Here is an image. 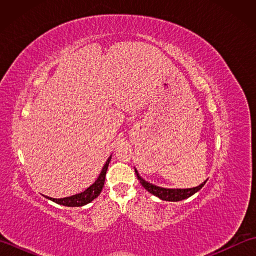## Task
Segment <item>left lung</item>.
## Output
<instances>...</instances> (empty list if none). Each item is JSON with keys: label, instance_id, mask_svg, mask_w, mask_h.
<instances>
[{"label": "left lung", "instance_id": "left-lung-1", "mask_svg": "<svg viewBox=\"0 0 256 256\" xmlns=\"http://www.w3.org/2000/svg\"><path fill=\"white\" fill-rule=\"evenodd\" d=\"M135 174H136L138 179L140 180V184L148 190V192H150L152 194L156 196L162 200L165 201H180L184 199H187L189 197H192V194H194L196 192H198L199 190L204 186V184L206 182V180H204L202 184H200L199 186L194 187V188H186V189H175V188H164V187H160L156 186L154 184H150L148 182H146L145 179H143L142 177L140 176V174L138 172L136 168H135Z\"/></svg>", "mask_w": 256, "mask_h": 256}]
</instances>
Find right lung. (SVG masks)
<instances>
[{
  "label": "right lung",
  "instance_id": "right-lung-1",
  "mask_svg": "<svg viewBox=\"0 0 256 256\" xmlns=\"http://www.w3.org/2000/svg\"><path fill=\"white\" fill-rule=\"evenodd\" d=\"M111 157H112V155H110V157H108V158L106 160V164H104V166H103L99 177L96 178V180L94 184H92L90 187L86 188L84 192H80V194H76L74 196H70V197L60 198V199L52 198V197H48V196H44V197L54 201V202L64 206H82L86 204L91 202L92 200L96 199L98 196L100 194V192H102L103 186H104L106 174V170H108V164H110Z\"/></svg>",
  "mask_w": 256,
  "mask_h": 256
}]
</instances>
